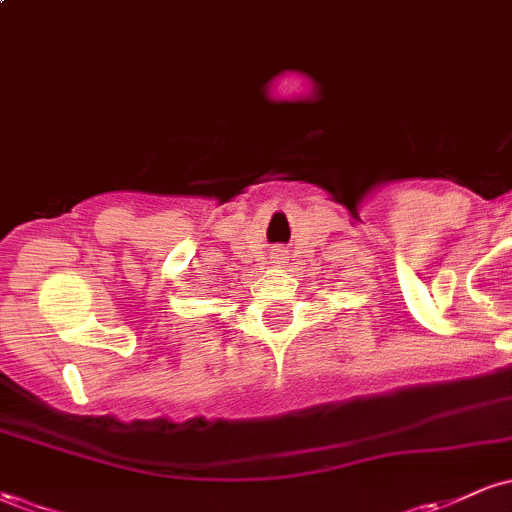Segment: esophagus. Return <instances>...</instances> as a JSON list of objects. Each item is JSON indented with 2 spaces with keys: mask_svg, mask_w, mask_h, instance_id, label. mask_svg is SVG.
<instances>
[{
  "mask_svg": "<svg viewBox=\"0 0 512 512\" xmlns=\"http://www.w3.org/2000/svg\"><path fill=\"white\" fill-rule=\"evenodd\" d=\"M281 252H284V250H279V252H274V255H276V260H281Z\"/></svg>",
  "mask_w": 512,
  "mask_h": 512,
  "instance_id": "obj_1",
  "label": "esophagus"
}]
</instances>
